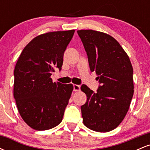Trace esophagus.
Segmentation results:
<instances>
[{"label": "esophagus", "mask_w": 150, "mask_h": 150, "mask_svg": "<svg viewBox=\"0 0 150 150\" xmlns=\"http://www.w3.org/2000/svg\"><path fill=\"white\" fill-rule=\"evenodd\" d=\"M73 90L75 92H78L80 90V86L78 85H73Z\"/></svg>", "instance_id": "esophagus-1"}]
</instances>
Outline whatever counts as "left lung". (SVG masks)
<instances>
[{"label":"left lung","mask_w":150,"mask_h":150,"mask_svg":"<svg viewBox=\"0 0 150 150\" xmlns=\"http://www.w3.org/2000/svg\"><path fill=\"white\" fill-rule=\"evenodd\" d=\"M90 70L97 74L99 87L94 92L87 85L81 90L87 101L81 106L83 123L97 132L111 131L128 112L134 92L133 70L130 58L114 38L92 30H78Z\"/></svg>","instance_id":"left-lung-1"}]
</instances>
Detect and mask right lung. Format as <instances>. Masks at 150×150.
Here are the masks:
<instances>
[{
    "instance_id": "add662e5",
    "label": "right lung",
    "mask_w": 150,
    "mask_h": 150,
    "mask_svg": "<svg viewBox=\"0 0 150 150\" xmlns=\"http://www.w3.org/2000/svg\"><path fill=\"white\" fill-rule=\"evenodd\" d=\"M75 30L41 34L25 46L14 70V97L20 116L37 130L53 128L62 121L73 85L53 82L61 70L63 55Z\"/></svg>"
}]
</instances>
